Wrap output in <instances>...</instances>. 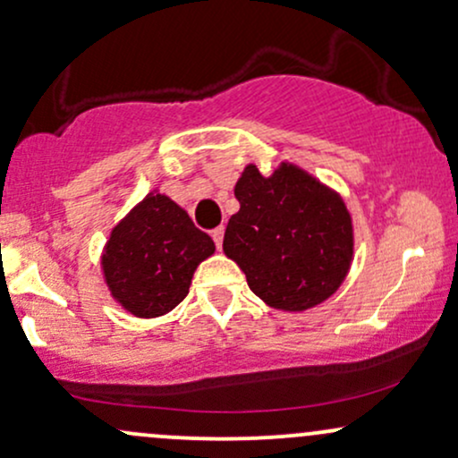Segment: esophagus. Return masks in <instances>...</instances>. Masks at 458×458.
<instances>
[{
    "instance_id": "obj_1",
    "label": "esophagus",
    "mask_w": 458,
    "mask_h": 458,
    "mask_svg": "<svg viewBox=\"0 0 458 458\" xmlns=\"http://www.w3.org/2000/svg\"><path fill=\"white\" fill-rule=\"evenodd\" d=\"M211 236H213L215 245H217V250H219V247H222V243H224V225H219V228L211 230Z\"/></svg>"
}]
</instances>
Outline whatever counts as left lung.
I'll return each mask as SVG.
<instances>
[{"label": "left lung", "mask_w": 458, "mask_h": 458, "mask_svg": "<svg viewBox=\"0 0 458 458\" xmlns=\"http://www.w3.org/2000/svg\"><path fill=\"white\" fill-rule=\"evenodd\" d=\"M224 254L269 308L303 312L327 301L353 262V219L343 196L295 163L269 176L254 163L234 185Z\"/></svg>", "instance_id": "obj_1"}]
</instances>
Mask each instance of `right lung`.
<instances>
[{
	"label": "right lung",
	"mask_w": 458,
	"mask_h": 458,
	"mask_svg": "<svg viewBox=\"0 0 458 458\" xmlns=\"http://www.w3.org/2000/svg\"><path fill=\"white\" fill-rule=\"evenodd\" d=\"M215 243L182 207L150 191L112 228L101 269L114 301L138 318L163 317L187 297Z\"/></svg>",
	"instance_id": "add662e5"
}]
</instances>
